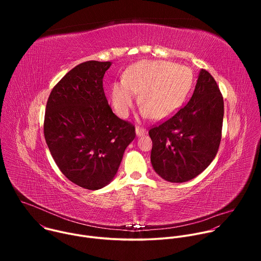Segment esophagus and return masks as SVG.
Returning <instances> with one entry per match:
<instances>
[{"mask_svg":"<svg viewBox=\"0 0 261 261\" xmlns=\"http://www.w3.org/2000/svg\"><path fill=\"white\" fill-rule=\"evenodd\" d=\"M135 132H136V135L137 136H142V135H144L145 134V129L144 128H142V127H139V126H137L136 127V129H135Z\"/></svg>","mask_w":261,"mask_h":261,"instance_id":"34e87169","label":"esophagus"}]
</instances>
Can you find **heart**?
I'll return each mask as SVG.
<instances>
[{"label": "heart", "instance_id": "1", "mask_svg": "<svg viewBox=\"0 0 261 261\" xmlns=\"http://www.w3.org/2000/svg\"><path fill=\"white\" fill-rule=\"evenodd\" d=\"M193 83L191 70L166 61L144 60L130 66L122 82L110 87V100L117 114L126 118L139 95L142 115L154 120L171 116L184 103Z\"/></svg>", "mask_w": 261, "mask_h": 261}]
</instances>
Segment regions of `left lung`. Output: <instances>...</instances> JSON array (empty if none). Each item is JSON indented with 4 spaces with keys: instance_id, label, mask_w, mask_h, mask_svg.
Here are the masks:
<instances>
[{
    "instance_id": "1",
    "label": "left lung",
    "mask_w": 261,
    "mask_h": 261,
    "mask_svg": "<svg viewBox=\"0 0 261 261\" xmlns=\"http://www.w3.org/2000/svg\"><path fill=\"white\" fill-rule=\"evenodd\" d=\"M223 116L220 89L211 74L201 69L189 102L148 131L155 171L171 182L187 181L201 173L218 153Z\"/></svg>"
}]
</instances>
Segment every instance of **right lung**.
<instances>
[{
  "mask_svg": "<svg viewBox=\"0 0 261 261\" xmlns=\"http://www.w3.org/2000/svg\"><path fill=\"white\" fill-rule=\"evenodd\" d=\"M110 62L88 61L54 87L46 104L44 137L49 152L72 182L98 190L115 177L135 127L108 105L103 76Z\"/></svg>",
  "mask_w": 261,
  "mask_h": 261,
  "instance_id": "right-lung-1",
  "label": "right lung"
}]
</instances>
